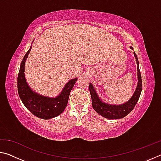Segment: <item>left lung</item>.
<instances>
[{"instance_id":"1","label":"left lung","mask_w":161,"mask_h":161,"mask_svg":"<svg viewBox=\"0 0 161 161\" xmlns=\"http://www.w3.org/2000/svg\"><path fill=\"white\" fill-rule=\"evenodd\" d=\"M131 50H133L132 47H130ZM134 57L136 59L137 64V75H138V84L136 86V91L133 93L131 98L122 104H110V103H105L101 99L97 93L96 90L94 88L92 83L89 84V92L92 97V104L94 110L103 117L109 119H122L127 116L133 108L135 107L136 103L138 102L140 95L142 91V80H141V75L139 69V62L138 58L135 53Z\"/></svg>"}]
</instances>
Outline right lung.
Returning <instances> with one entry per match:
<instances>
[{"instance_id": "add662e5", "label": "right lung", "mask_w": 161, "mask_h": 161, "mask_svg": "<svg viewBox=\"0 0 161 161\" xmlns=\"http://www.w3.org/2000/svg\"><path fill=\"white\" fill-rule=\"evenodd\" d=\"M32 45L24 56L20 64L18 76V92L22 102L35 116L42 119H50L63 112L69 99L70 92L77 78L70 80L56 97L42 96L34 92L27 82L25 75V65Z\"/></svg>"}]
</instances>
